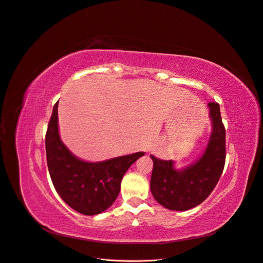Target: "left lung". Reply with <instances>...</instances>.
<instances>
[{"mask_svg": "<svg viewBox=\"0 0 263 263\" xmlns=\"http://www.w3.org/2000/svg\"><path fill=\"white\" fill-rule=\"evenodd\" d=\"M208 107L212 132L205 151L196 163L178 171L173 160H163L151 155L154 164L151 192L166 209L187 211L201 204L221 178L226 157V133L219 105L209 103Z\"/></svg>", "mask_w": 263, "mask_h": 263, "instance_id": "obj_1", "label": "left lung"}]
</instances>
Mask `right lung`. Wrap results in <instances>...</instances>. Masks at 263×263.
Instances as JSON below:
<instances>
[{
	"label": "right lung",
	"mask_w": 263,
	"mask_h": 263,
	"mask_svg": "<svg viewBox=\"0 0 263 263\" xmlns=\"http://www.w3.org/2000/svg\"><path fill=\"white\" fill-rule=\"evenodd\" d=\"M59 103V101H58ZM58 103L54 105L46 133V153L50 177L59 196L84 215H96L114 204L121 180L143 152L88 163L73 155L60 139Z\"/></svg>",
	"instance_id": "add662e5"
}]
</instances>
